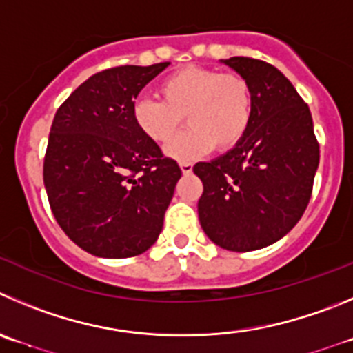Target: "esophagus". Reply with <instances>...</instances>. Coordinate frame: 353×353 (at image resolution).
<instances>
[{
    "mask_svg": "<svg viewBox=\"0 0 353 353\" xmlns=\"http://www.w3.org/2000/svg\"><path fill=\"white\" fill-rule=\"evenodd\" d=\"M179 167H181V170H183L184 176H188V174H192V170H193V163H192V161H181Z\"/></svg>",
    "mask_w": 353,
    "mask_h": 353,
    "instance_id": "1",
    "label": "esophagus"
}]
</instances>
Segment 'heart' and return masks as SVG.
<instances>
[{"mask_svg":"<svg viewBox=\"0 0 353 353\" xmlns=\"http://www.w3.org/2000/svg\"><path fill=\"white\" fill-rule=\"evenodd\" d=\"M158 92L161 101L134 102L132 120L144 137L163 144L186 117L190 127L165 148L177 160H193L214 146L232 150L249 130L254 99L251 83L240 72L186 65L161 81Z\"/></svg>","mask_w":353,"mask_h":353,"instance_id":"obj_1","label":"heart"}]
</instances>
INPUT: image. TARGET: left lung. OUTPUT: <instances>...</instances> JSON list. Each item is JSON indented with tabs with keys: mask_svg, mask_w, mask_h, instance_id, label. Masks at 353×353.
I'll return each instance as SVG.
<instances>
[{
	"mask_svg": "<svg viewBox=\"0 0 353 353\" xmlns=\"http://www.w3.org/2000/svg\"><path fill=\"white\" fill-rule=\"evenodd\" d=\"M226 65L252 88V120L243 139L212 161H199V217L214 243L256 251L291 232L314 190L319 141L308 104L275 65L230 57Z\"/></svg>",
	"mask_w": 353,
	"mask_h": 353,
	"instance_id": "left-lung-1",
	"label": "left lung"
}]
</instances>
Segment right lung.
Wrapping results in <instances>:
<instances>
[{
	"label": "right lung",
	"mask_w": 353,
	"mask_h": 353,
	"mask_svg": "<svg viewBox=\"0 0 353 353\" xmlns=\"http://www.w3.org/2000/svg\"><path fill=\"white\" fill-rule=\"evenodd\" d=\"M169 65H118L95 72L61 104L52 121L43 183L65 235L101 258L148 251L181 177L132 120L134 99Z\"/></svg>",
	"instance_id": "obj_1"
}]
</instances>
